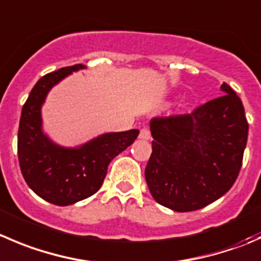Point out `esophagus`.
<instances>
[{"label": "esophagus", "instance_id": "esophagus-1", "mask_svg": "<svg viewBox=\"0 0 261 261\" xmlns=\"http://www.w3.org/2000/svg\"><path fill=\"white\" fill-rule=\"evenodd\" d=\"M139 138H140L141 140H149V139H150V131L145 127L141 128L140 134H139Z\"/></svg>", "mask_w": 261, "mask_h": 261}]
</instances>
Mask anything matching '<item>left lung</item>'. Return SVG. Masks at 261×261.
Listing matches in <instances>:
<instances>
[{
	"label": "left lung",
	"instance_id": "8db88e82",
	"mask_svg": "<svg viewBox=\"0 0 261 261\" xmlns=\"http://www.w3.org/2000/svg\"><path fill=\"white\" fill-rule=\"evenodd\" d=\"M222 97L189 115L150 121L151 155L145 168L156 203L192 212L222 198L236 181L246 148L249 123L244 106L223 83Z\"/></svg>",
	"mask_w": 261,
	"mask_h": 261
}]
</instances>
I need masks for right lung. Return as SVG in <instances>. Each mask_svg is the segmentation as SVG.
I'll use <instances>...</instances> for the list:
<instances>
[{"mask_svg":"<svg viewBox=\"0 0 261 261\" xmlns=\"http://www.w3.org/2000/svg\"><path fill=\"white\" fill-rule=\"evenodd\" d=\"M85 65L62 67L44 75L30 92L21 111L17 155L28 186L42 199L66 206L92 196L102 186L108 164L138 138L139 130L106 133L75 148L53 143L43 131L42 106L47 94Z\"/></svg>","mask_w":261,"mask_h":261,"instance_id":"add662e5","label":"right lung"}]
</instances>
